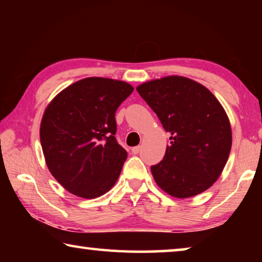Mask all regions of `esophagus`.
I'll use <instances>...</instances> for the list:
<instances>
[{
	"label": "esophagus",
	"instance_id": "1",
	"mask_svg": "<svg viewBox=\"0 0 262 262\" xmlns=\"http://www.w3.org/2000/svg\"><path fill=\"white\" fill-rule=\"evenodd\" d=\"M141 151V147H140V145H137V147H134V148H132V152L133 154H139Z\"/></svg>",
	"mask_w": 262,
	"mask_h": 262
}]
</instances>
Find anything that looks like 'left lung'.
Wrapping results in <instances>:
<instances>
[{
	"mask_svg": "<svg viewBox=\"0 0 262 262\" xmlns=\"http://www.w3.org/2000/svg\"><path fill=\"white\" fill-rule=\"evenodd\" d=\"M136 90L171 134L163 161L151 166L156 184L178 199L211 187L232 145L223 106L202 84L177 75L142 83Z\"/></svg>",
	"mask_w": 262,
	"mask_h": 262,
	"instance_id": "obj_1",
	"label": "left lung"
}]
</instances>
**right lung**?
Returning <instances> with one entry per match:
<instances>
[{"label": "right lung", "mask_w": 262, "mask_h": 262, "mask_svg": "<svg viewBox=\"0 0 262 262\" xmlns=\"http://www.w3.org/2000/svg\"><path fill=\"white\" fill-rule=\"evenodd\" d=\"M130 84L105 77L79 79L52 99L40 123V142L52 176L76 196L107 193L120 176L127 151L115 140V111Z\"/></svg>", "instance_id": "add662e5"}]
</instances>
